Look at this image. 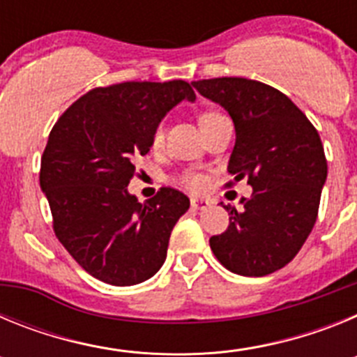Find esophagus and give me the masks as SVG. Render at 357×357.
<instances>
[{
    "label": "esophagus",
    "instance_id": "1",
    "mask_svg": "<svg viewBox=\"0 0 357 357\" xmlns=\"http://www.w3.org/2000/svg\"><path fill=\"white\" fill-rule=\"evenodd\" d=\"M191 207L195 211H204L211 207V200H207V198H191Z\"/></svg>",
    "mask_w": 357,
    "mask_h": 357
}]
</instances>
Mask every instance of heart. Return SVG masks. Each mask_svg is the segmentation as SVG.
Here are the masks:
<instances>
[{"label":"heart","instance_id":"obj_1","mask_svg":"<svg viewBox=\"0 0 357 357\" xmlns=\"http://www.w3.org/2000/svg\"><path fill=\"white\" fill-rule=\"evenodd\" d=\"M213 116H216V114H213V112H207V114H202L200 123H202V121H206V119H209V118H213ZM160 141H162V127L157 128L155 134H153V143L159 144ZM206 182H207V181H206V176H202V175H189L188 178H185V184H188L191 189H195V191H197V189L204 188V185H206Z\"/></svg>","mask_w":357,"mask_h":357}]
</instances>
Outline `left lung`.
<instances>
[{
  "mask_svg": "<svg viewBox=\"0 0 357 357\" xmlns=\"http://www.w3.org/2000/svg\"><path fill=\"white\" fill-rule=\"evenodd\" d=\"M229 112L236 143L229 169L247 176L252 197L229 211V227L209 239L216 259L238 275L273 273L298 254L317 222L327 160L320 135L286 94L241 77L191 82Z\"/></svg>",
  "mask_w": 357,
  "mask_h": 357,
  "instance_id": "8db88e82",
  "label": "left lung"
}]
</instances>
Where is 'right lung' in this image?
Wrapping results in <instances>:
<instances>
[{"label":"right lung","mask_w":357,"mask_h":357,"mask_svg":"<svg viewBox=\"0 0 357 357\" xmlns=\"http://www.w3.org/2000/svg\"><path fill=\"white\" fill-rule=\"evenodd\" d=\"M197 96L184 80L123 82L73 103L50 132L40 189L59 241L85 272L112 286H134L166 261L172 230L189 198L160 188L141 204L128 191L132 160L146 155L159 123Z\"/></svg>","instance_id":"right-lung-1"}]
</instances>
